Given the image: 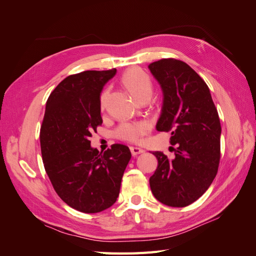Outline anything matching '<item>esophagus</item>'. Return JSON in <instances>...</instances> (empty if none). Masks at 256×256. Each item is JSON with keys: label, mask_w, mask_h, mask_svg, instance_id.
I'll use <instances>...</instances> for the list:
<instances>
[{"label": "esophagus", "mask_w": 256, "mask_h": 256, "mask_svg": "<svg viewBox=\"0 0 256 256\" xmlns=\"http://www.w3.org/2000/svg\"><path fill=\"white\" fill-rule=\"evenodd\" d=\"M130 152L132 156H136V154H140L144 152V150L142 148H138V147H130Z\"/></svg>", "instance_id": "esophagus-1"}]
</instances>
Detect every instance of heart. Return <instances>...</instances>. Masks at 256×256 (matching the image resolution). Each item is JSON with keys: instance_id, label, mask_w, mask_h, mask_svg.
<instances>
[{"instance_id": "1", "label": "heart", "mask_w": 256, "mask_h": 256, "mask_svg": "<svg viewBox=\"0 0 256 256\" xmlns=\"http://www.w3.org/2000/svg\"><path fill=\"white\" fill-rule=\"evenodd\" d=\"M122 83L132 97L140 102L150 99L154 92V84L150 76L138 68H130L122 76ZM106 108V94L100 98V109ZM150 131V125L145 122H124L115 130V136L129 143H141L143 136Z\"/></svg>"}]
</instances>
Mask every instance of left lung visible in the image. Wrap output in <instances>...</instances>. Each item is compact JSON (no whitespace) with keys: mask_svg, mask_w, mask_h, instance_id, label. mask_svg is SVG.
Returning <instances> with one entry per match:
<instances>
[{"mask_svg":"<svg viewBox=\"0 0 256 256\" xmlns=\"http://www.w3.org/2000/svg\"><path fill=\"white\" fill-rule=\"evenodd\" d=\"M164 90L158 131L171 132L168 157L152 152L158 166L150 178L154 196L171 207H186L202 196L212 184L220 164L221 125L205 81L175 58L150 64Z\"/></svg>","mask_w":256,"mask_h":256,"instance_id":"1","label":"left lung"}]
</instances>
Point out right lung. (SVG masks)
<instances>
[{"instance_id": "obj_1", "label": "right lung", "mask_w": 256, "mask_h": 256, "mask_svg": "<svg viewBox=\"0 0 256 256\" xmlns=\"http://www.w3.org/2000/svg\"><path fill=\"white\" fill-rule=\"evenodd\" d=\"M116 69L68 76L50 94L40 127L46 173L58 196L72 208L95 214L118 200L131 159L126 145L104 152L92 148L90 138L102 124L100 92Z\"/></svg>"}]
</instances>
